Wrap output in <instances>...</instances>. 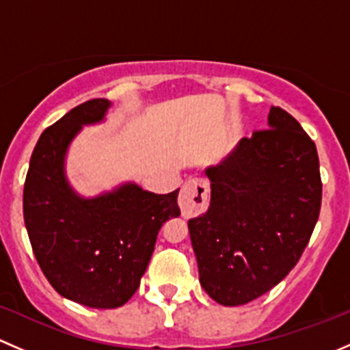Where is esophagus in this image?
<instances>
[{
	"label": "esophagus",
	"instance_id": "obj_1",
	"mask_svg": "<svg viewBox=\"0 0 350 350\" xmlns=\"http://www.w3.org/2000/svg\"><path fill=\"white\" fill-rule=\"evenodd\" d=\"M208 182L205 178H189L180 189L178 205L183 217L199 215L208 207Z\"/></svg>",
	"mask_w": 350,
	"mask_h": 350
}]
</instances>
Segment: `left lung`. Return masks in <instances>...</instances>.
Returning a JSON list of instances; mask_svg holds the SVG:
<instances>
[{
    "label": "left lung",
    "instance_id": "obj_1",
    "mask_svg": "<svg viewBox=\"0 0 350 350\" xmlns=\"http://www.w3.org/2000/svg\"><path fill=\"white\" fill-rule=\"evenodd\" d=\"M211 180V207L189 221L202 288L226 307L276 286L307 247L322 205L319 154L300 122L278 106L268 129L243 138Z\"/></svg>",
    "mask_w": 350,
    "mask_h": 350
}]
</instances>
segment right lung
I'll use <instances>...</instances> for the list:
<instances>
[{
  "label": "right lung",
  "mask_w": 350,
  "mask_h": 350,
  "mask_svg": "<svg viewBox=\"0 0 350 350\" xmlns=\"http://www.w3.org/2000/svg\"><path fill=\"white\" fill-rule=\"evenodd\" d=\"M111 103L91 99L42 133L23 189L31 250L57 293L91 308H118L139 288L158 230L178 217V189L165 196L126 183L82 199L68 185L64 160L82 124L104 120Z\"/></svg>",
  "instance_id": "add662e5"
}]
</instances>
